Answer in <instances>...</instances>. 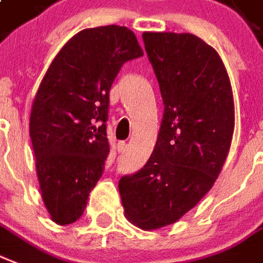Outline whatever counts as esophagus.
<instances>
[{
	"instance_id": "obj_1",
	"label": "esophagus",
	"mask_w": 263,
	"mask_h": 263,
	"mask_svg": "<svg viewBox=\"0 0 263 263\" xmlns=\"http://www.w3.org/2000/svg\"><path fill=\"white\" fill-rule=\"evenodd\" d=\"M126 148H127V144L124 143V141H119V143H118V151H119V153H124Z\"/></svg>"
}]
</instances>
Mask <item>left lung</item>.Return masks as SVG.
<instances>
[{
  "label": "left lung",
  "instance_id": "1",
  "mask_svg": "<svg viewBox=\"0 0 263 263\" xmlns=\"http://www.w3.org/2000/svg\"><path fill=\"white\" fill-rule=\"evenodd\" d=\"M165 105L151 157L119 180L124 216L144 230L177 222L208 193L228 158L234 101L219 54L190 33H143Z\"/></svg>",
  "mask_w": 263,
  "mask_h": 263
}]
</instances>
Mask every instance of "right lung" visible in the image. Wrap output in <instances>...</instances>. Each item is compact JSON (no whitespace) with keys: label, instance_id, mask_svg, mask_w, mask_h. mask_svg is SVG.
<instances>
[{"label":"right lung","instance_id":"add662e5","mask_svg":"<svg viewBox=\"0 0 263 263\" xmlns=\"http://www.w3.org/2000/svg\"><path fill=\"white\" fill-rule=\"evenodd\" d=\"M144 52L124 26L74 34L49 65L33 101L30 139L41 197L58 224L84 212L109 154V90L124 62Z\"/></svg>","mask_w":263,"mask_h":263}]
</instances>
